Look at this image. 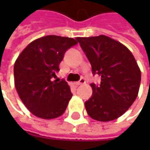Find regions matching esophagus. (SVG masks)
Listing matches in <instances>:
<instances>
[{
  "mask_svg": "<svg viewBox=\"0 0 150 150\" xmlns=\"http://www.w3.org/2000/svg\"><path fill=\"white\" fill-rule=\"evenodd\" d=\"M85 83V80H84L83 78H82L79 82H77V83H75V84L77 85V86H79V85H82V84Z\"/></svg>",
  "mask_w": 150,
  "mask_h": 150,
  "instance_id": "obj_1",
  "label": "esophagus"
}]
</instances>
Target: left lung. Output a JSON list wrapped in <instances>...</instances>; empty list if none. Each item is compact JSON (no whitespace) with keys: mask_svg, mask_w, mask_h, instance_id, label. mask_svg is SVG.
<instances>
[{"mask_svg":"<svg viewBox=\"0 0 150 150\" xmlns=\"http://www.w3.org/2000/svg\"><path fill=\"white\" fill-rule=\"evenodd\" d=\"M76 39L93 73L101 76L99 85L90 84L93 94L85 102L88 114L100 122L119 118L135 101L139 90L141 72L134 55L124 44L104 35Z\"/></svg>","mask_w":150,"mask_h":150,"instance_id":"left-lung-1","label":"left lung"}]
</instances>
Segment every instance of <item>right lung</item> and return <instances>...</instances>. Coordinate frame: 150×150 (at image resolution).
Returning <instances> with one entry per match:
<instances>
[{
	"label": "right lung",
	"mask_w": 150,
	"mask_h": 150,
	"mask_svg": "<svg viewBox=\"0 0 150 150\" xmlns=\"http://www.w3.org/2000/svg\"><path fill=\"white\" fill-rule=\"evenodd\" d=\"M78 42L71 38L49 35L34 40L14 64V82L21 100L33 115L43 119L60 117L72 93L66 81L52 80L66 51Z\"/></svg>",
	"instance_id": "1"
}]
</instances>
